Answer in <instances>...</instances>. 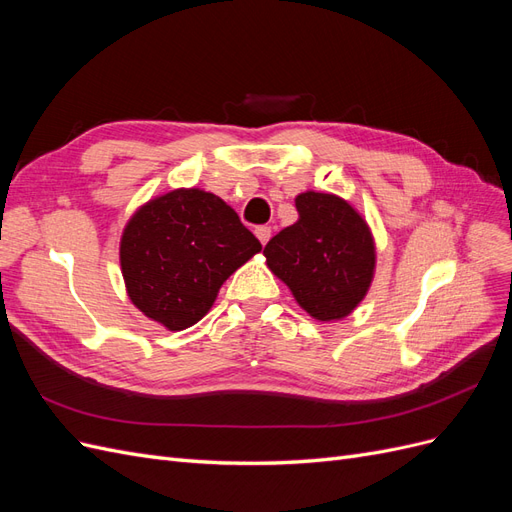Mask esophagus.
Segmentation results:
<instances>
[{
	"instance_id": "obj_1",
	"label": "esophagus",
	"mask_w": 512,
	"mask_h": 512,
	"mask_svg": "<svg viewBox=\"0 0 512 512\" xmlns=\"http://www.w3.org/2000/svg\"><path fill=\"white\" fill-rule=\"evenodd\" d=\"M254 232H256V237L262 245H265L271 239V226H258Z\"/></svg>"
}]
</instances>
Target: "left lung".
<instances>
[{
	"label": "left lung",
	"mask_w": 512,
	"mask_h": 512,
	"mask_svg": "<svg viewBox=\"0 0 512 512\" xmlns=\"http://www.w3.org/2000/svg\"><path fill=\"white\" fill-rule=\"evenodd\" d=\"M294 205L299 220L265 245L267 265L309 316L344 318L363 301L374 277L371 232L339 196L305 192Z\"/></svg>",
	"instance_id": "left-lung-1"
}]
</instances>
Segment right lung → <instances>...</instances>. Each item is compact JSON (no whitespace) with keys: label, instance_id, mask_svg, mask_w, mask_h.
Here are the masks:
<instances>
[{"label":"right lung","instance_id":"1","mask_svg":"<svg viewBox=\"0 0 512 512\" xmlns=\"http://www.w3.org/2000/svg\"><path fill=\"white\" fill-rule=\"evenodd\" d=\"M260 250L235 209L192 188L138 209L123 230L119 260L132 303L181 331L209 312L222 284Z\"/></svg>","mask_w":512,"mask_h":512}]
</instances>
